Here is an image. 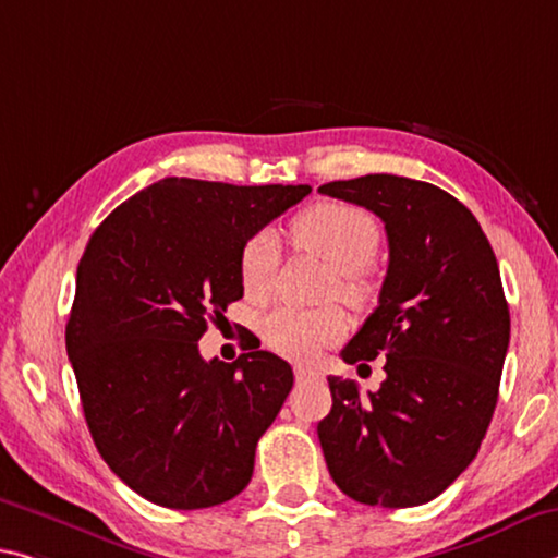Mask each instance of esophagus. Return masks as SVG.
<instances>
[{
    "label": "esophagus",
    "instance_id": "obj_1",
    "mask_svg": "<svg viewBox=\"0 0 558 558\" xmlns=\"http://www.w3.org/2000/svg\"><path fill=\"white\" fill-rule=\"evenodd\" d=\"M295 379L298 383H323L325 375L315 367H305V365H295Z\"/></svg>",
    "mask_w": 558,
    "mask_h": 558
}]
</instances>
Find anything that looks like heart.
<instances>
[{
  "label": "heart",
  "instance_id": "heart-1",
  "mask_svg": "<svg viewBox=\"0 0 558 558\" xmlns=\"http://www.w3.org/2000/svg\"><path fill=\"white\" fill-rule=\"evenodd\" d=\"M290 235L298 247L338 270V290L357 303L367 295L365 265L379 247L377 220L357 206L325 201L293 220ZM278 268V243L270 233H255L243 245L238 270L247 298L270 295ZM263 340L270 350L290 360H313L327 344L348 332V317L340 307H278L263 320Z\"/></svg>",
  "mask_w": 558,
  "mask_h": 558
}]
</instances>
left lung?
Segmentation results:
<instances>
[{"label":"left lung","instance_id":"8db88e82","mask_svg":"<svg viewBox=\"0 0 558 558\" xmlns=\"http://www.w3.org/2000/svg\"><path fill=\"white\" fill-rule=\"evenodd\" d=\"M317 191L373 210L390 243L379 305L342 350L350 365L387 357V377L367 395L327 377V470L360 504H427L472 464L497 407L509 348L497 258L472 210L432 183L369 173Z\"/></svg>","mask_w":558,"mask_h":558}]
</instances>
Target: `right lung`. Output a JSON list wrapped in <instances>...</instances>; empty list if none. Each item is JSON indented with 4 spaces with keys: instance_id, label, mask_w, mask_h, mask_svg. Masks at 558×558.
<instances>
[{
    "instance_id": "right-lung-1",
    "label": "right lung",
    "mask_w": 558,
    "mask_h": 558,
    "mask_svg": "<svg viewBox=\"0 0 558 558\" xmlns=\"http://www.w3.org/2000/svg\"><path fill=\"white\" fill-rule=\"evenodd\" d=\"M307 193L163 179L88 238L66 352L104 462L158 507H216L251 482L293 369L260 342L206 362L198 340L243 298V245Z\"/></svg>"
}]
</instances>
